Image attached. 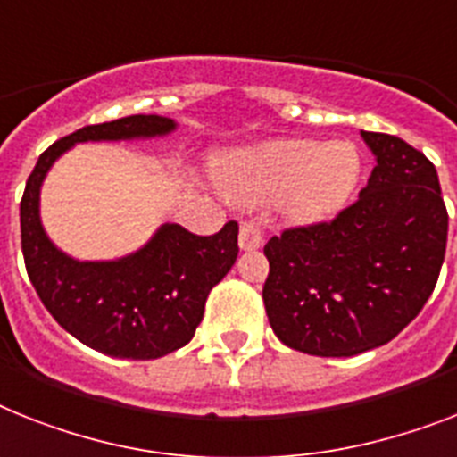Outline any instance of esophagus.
<instances>
[{"label":"esophagus","mask_w":457,"mask_h":457,"mask_svg":"<svg viewBox=\"0 0 457 457\" xmlns=\"http://www.w3.org/2000/svg\"><path fill=\"white\" fill-rule=\"evenodd\" d=\"M262 243H263V233L262 228H259V224H254V221H243V224H240V236H237L240 250L245 252L259 250Z\"/></svg>","instance_id":"obj_1"}]
</instances>
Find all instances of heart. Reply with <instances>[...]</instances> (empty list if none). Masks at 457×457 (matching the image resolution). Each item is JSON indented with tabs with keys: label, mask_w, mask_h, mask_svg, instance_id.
<instances>
[{
	"label": "heart",
	"mask_w": 457,
	"mask_h": 457,
	"mask_svg": "<svg viewBox=\"0 0 457 457\" xmlns=\"http://www.w3.org/2000/svg\"><path fill=\"white\" fill-rule=\"evenodd\" d=\"M361 175L350 142L280 139L233 154L220 168L226 194L240 203H280L299 224L329 220L350 201Z\"/></svg>",
	"instance_id": "heart-1"
}]
</instances>
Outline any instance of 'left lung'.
<instances>
[{
  "label": "left lung",
  "mask_w": 457,
  "mask_h": 457,
  "mask_svg": "<svg viewBox=\"0 0 457 457\" xmlns=\"http://www.w3.org/2000/svg\"><path fill=\"white\" fill-rule=\"evenodd\" d=\"M369 184L331 221L285 228L263 247V305L275 337L318 357L392 341L428 303L446 254L448 212L432 161L386 133Z\"/></svg>",
  "instance_id": "obj_1"
}]
</instances>
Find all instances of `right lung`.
<instances>
[{"mask_svg": "<svg viewBox=\"0 0 457 457\" xmlns=\"http://www.w3.org/2000/svg\"><path fill=\"white\" fill-rule=\"evenodd\" d=\"M175 120L156 114L86 126L41 154L21 201V245L29 282L55 322L88 348L120 360H158L187 345L201 324L210 289L237 256V224L195 236L163 224L149 243L116 262H77L48 240L39 191L55 158L77 142L158 137Z\"/></svg>", "mask_w": 457, "mask_h": 457, "instance_id": "add662e5", "label": "right lung"}]
</instances>
